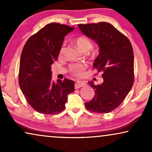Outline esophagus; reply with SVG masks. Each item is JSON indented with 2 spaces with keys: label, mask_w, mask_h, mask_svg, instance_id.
I'll list each match as a JSON object with an SVG mask.
<instances>
[{
  "label": "esophagus",
  "mask_w": 152,
  "mask_h": 152,
  "mask_svg": "<svg viewBox=\"0 0 152 152\" xmlns=\"http://www.w3.org/2000/svg\"><path fill=\"white\" fill-rule=\"evenodd\" d=\"M86 84L84 82H80V81H78V82H77L75 84V88H80L82 86H84Z\"/></svg>",
  "instance_id": "esophagus-1"
}]
</instances>
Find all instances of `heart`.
<instances>
[{
	"instance_id": "b5f03b06",
	"label": "heart",
	"mask_w": 152,
	"mask_h": 152,
	"mask_svg": "<svg viewBox=\"0 0 152 152\" xmlns=\"http://www.w3.org/2000/svg\"><path fill=\"white\" fill-rule=\"evenodd\" d=\"M76 45L80 50L82 51H88L93 47V43L88 37L84 36L78 37L75 39ZM63 52V48H61L59 51V54L61 55ZM88 68V66L86 63L84 62H75V63L71 64L68 66V72L72 75L75 77H82L84 75V72Z\"/></svg>"
}]
</instances>
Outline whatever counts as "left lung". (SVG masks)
Masks as SVG:
<instances>
[{
  "instance_id": "1",
  "label": "left lung",
  "mask_w": 152,
  "mask_h": 152,
  "mask_svg": "<svg viewBox=\"0 0 152 152\" xmlns=\"http://www.w3.org/2000/svg\"><path fill=\"white\" fill-rule=\"evenodd\" d=\"M79 28L99 46L93 67L102 72L103 82L88 84L94 89L92 100L85 103L88 111L107 113L119 107L134 82V59L129 39L107 22L79 24Z\"/></svg>"
}]
</instances>
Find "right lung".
<instances>
[{"instance_id":"add662e5","label":"right lung","mask_w":152,"mask_h":152,"mask_svg":"<svg viewBox=\"0 0 152 152\" xmlns=\"http://www.w3.org/2000/svg\"><path fill=\"white\" fill-rule=\"evenodd\" d=\"M74 28L49 23L31 36L23 48L18 83L26 101L39 113L53 115L63 111L68 95L75 90L73 81L64 79L54 82L50 71L64 37Z\"/></svg>"}]
</instances>
